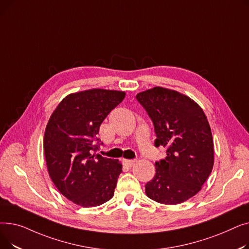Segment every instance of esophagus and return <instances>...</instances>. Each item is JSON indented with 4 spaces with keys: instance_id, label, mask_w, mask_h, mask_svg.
I'll list each match as a JSON object with an SVG mask.
<instances>
[{
    "instance_id": "obj_1",
    "label": "esophagus",
    "mask_w": 249,
    "mask_h": 249,
    "mask_svg": "<svg viewBox=\"0 0 249 249\" xmlns=\"http://www.w3.org/2000/svg\"><path fill=\"white\" fill-rule=\"evenodd\" d=\"M135 162H136L135 160H124V163H125L127 166H132V165H134Z\"/></svg>"
}]
</instances>
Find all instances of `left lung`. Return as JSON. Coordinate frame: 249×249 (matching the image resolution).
I'll list each match as a JSON object with an SVG mask.
<instances>
[{
    "mask_svg": "<svg viewBox=\"0 0 249 249\" xmlns=\"http://www.w3.org/2000/svg\"><path fill=\"white\" fill-rule=\"evenodd\" d=\"M154 125L155 146L166 158L145 185L147 197L164 205L184 203L197 195L214 165V143L203 109L190 97L162 87L136 95Z\"/></svg>",
    "mask_w": 249,
    "mask_h": 249,
    "instance_id": "1",
    "label": "left lung"
}]
</instances>
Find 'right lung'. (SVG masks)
Returning <instances> with one entry per match:
<instances>
[{
	"instance_id": "right-lung-1",
	"label": "right lung",
	"mask_w": 249,
	"mask_h": 249,
	"mask_svg": "<svg viewBox=\"0 0 249 249\" xmlns=\"http://www.w3.org/2000/svg\"><path fill=\"white\" fill-rule=\"evenodd\" d=\"M125 95L104 89L72 93L49 118L43 138L48 174L64 197L78 206L97 207L113 198L122 164L91 150L98 147L102 122Z\"/></svg>"
}]
</instances>
